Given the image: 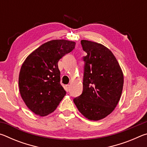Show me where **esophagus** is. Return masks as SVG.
Here are the masks:
<instances>
[{
	"instance_id": "obj_1",
	"label": "esophagus",
	"mask_w": 147,
	"mask_h": 147,
	"mask_svg": "<svg viewBox=\"0 0 147 147\" xmlns=\"http://www.w3.org/2000/svg\"><path fill=\"white\" fill-rule=\"evenodd\" d=\"M65 89L67 91H69V85H66L65 86Z\"/></svg>"
}]
</instances>
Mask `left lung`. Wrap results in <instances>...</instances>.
I'll return each mask as SVG.
<instances>
[{"label": "left lung", "instance_id": "8db88e82", "mask_svg": "<svg viewBox=\"0 0 147 147\" xmlns=\"http://www.w3.org/2000/svg\"><path fill=\"white\" fill-rule=\"evenodd\" d=\"M81 45L87 53L83 58V91L73 101L85 117L98 121L109 115L117 105L123 88V73L107 47L88 40H82Z\"/></svg>", "mask_w": 147, "mask_h": 147}]
</instances>
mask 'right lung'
Listing matches in <instances>:
<instances>
[{"mask_svg": "<svg viewBox=\"0 0 147 147\" xmlns=\"http://www.w3.org/2000/svg\"><path fill=\"white\" fill-rule=\"evenodd\" d=\"M75 44L64 39L48 41L32 52L22 65L19 91L26 106L36 115L53 112L65 95L58 62L73 51Z\"/></svg>", "mask_w": 147, "mask_h": 147, "instance_id": "add662e5", "label": "right lung"}]
</instances>
